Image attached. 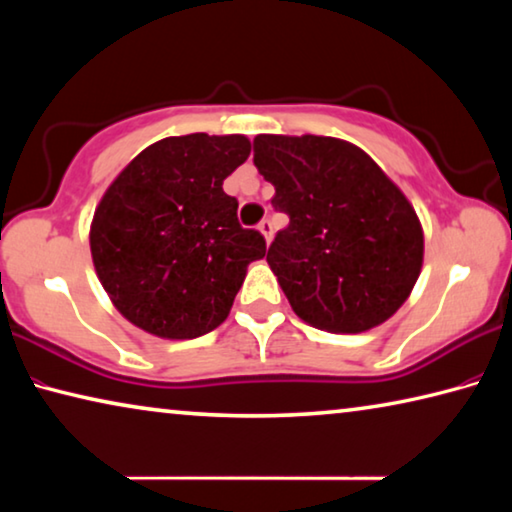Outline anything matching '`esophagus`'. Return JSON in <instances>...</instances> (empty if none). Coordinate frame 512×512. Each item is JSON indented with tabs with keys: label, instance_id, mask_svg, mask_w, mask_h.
<instances>
[{
	"label": "esophagus",
	"instance_id": "obj_1",
	"mask_svg": "<svg viewBox=\"0 0 512 512\" xmlns=\"http://www.w3.org/2000/svg\"><path fill=\"white\" fill-rule=\"evenodd\" d=\"M257 230H259V232H262V235H264V239H266V244H268V241H271V239H273V223H271V221H268V219H264V221H259V225H257Z\"/></svg>",
	"mask_w": 512,
	"mask_h": 512
}]
</instances>
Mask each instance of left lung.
<instances>
[{"mask_svg": "<svg viewBox=\"0 0 512 512\" xmlns=\"http://www.w3.org/2000/svg\"><path fill=\"white\" fill-rule=\"evenodd\" d=\"M255 167L289 216L266 262L296 314L332 334L391 318L418 280V214L359 146L318 135H257Z\"/></svg>", "mask_w": 512, "mask_h": 512, "instance_id": "left-lung-1", "label": "left lung"}]
</instances>
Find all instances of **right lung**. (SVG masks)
Instances as JSON below:
<instances>
[{
  "mask_svg": "<svg viewBox=\"0 0 512 512\" xmlns=\"http://www.w3.org/2000/svg\"><path fill=\"white\" fill-rule=\"evenodd\" d=\"M244 135L164 137L137 155L103 194L90 228L97 275L119 314L160 339H196L219 327L266 255L241 228L223 180L244 164Z\"/></svg>",
  "mask_w": 512,
  "mask_h": 512,
  "instance_id": "right-lung-1",
  "label": "right lung"
}]
</instances>
